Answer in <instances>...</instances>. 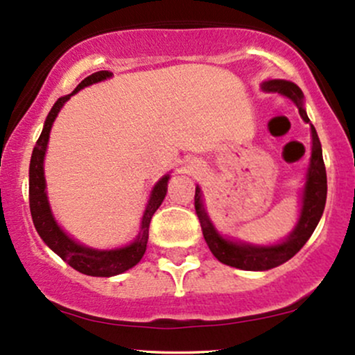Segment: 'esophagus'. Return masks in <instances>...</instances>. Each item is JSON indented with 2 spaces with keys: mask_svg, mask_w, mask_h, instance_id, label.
Returning <instances> with one entry per match:
<instances>
[{
  "mask_svg": "<svg viewBox=\"0 0 355 355\" xmlns=\"http://www.w3.org/2000/svg\"><path fill=\"white\" fill-rule=\"evenodd\" d=\"M189 170H190L191 173H197L198 172V164H195V162H190Z\"/></svg>",
  "mask_w": 355,
  "mask_h": 355,
  "instance_id": "34e87169",
  "label": "esophagus"
}]
</instances>
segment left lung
<instances>
[{
    "mask_svg": "<svg viewBox=\"0 0 355 355\" xmlns=\"http://www.w3.org/2000/svg\"><path fill=\"white\" fill-rule=\"evenodd\" d=\"M262 89L267 93H279L285 98L292 100L295 107L299 108L300 116L305 123L311 121L304 108V93L295 83L287 80H267L262 83ZM311 133L312 152L307 173H305L302 197H300L299 220H297L294 230L282 242L272 243V245H254V243L230 240L220 235L211 223L209 214H207L205 205H203L202 189L197 185V189H195V211L200 220L203 239H205L207 245L215 255V259L225 266L240 268V270H268V268L279 267L287 260H291L311 239L322 214H324L325 198H327V173H325L324 158H322L320 140L313 125H311Z\"/></svg>",
    "mask_w": 355,
    "mask_h": 355,
    "instance_id": "obj_1",
    "label": "left lung"
}]
</instances>
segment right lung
I'll return each mask as SVG.
<instances>
[{"label": "right lung", "mask_w": 355, "mask_h": 355, "mask_svg": "<svg viewBox=\"0 0 355 355\" xmlns=\"http://www.w3.org/2000/svg\"><path fill=\"white\" fill-rule=\"evenodd\" d=\"M112 71H96L89 75L76 87L70 95H64L56 100L53 108L48 113L46 120H44L43 132L36 141L33 153H31L30 162V210L31 218H33L35 229L38 232L43 242L55 252L56 255L61 257L68 266H71L75 270L81 272L85 275L92 277H113L118 274H123L128 268L135 267L144 257L146 250V242H148V227L150 220L153 214L157 211L158 207L164 202L166 195V185H168L170 175L166 173L153 185L152 193H150L148 203H146L144 217H141L140 232H138L137 239L128 245L120 248H110V250H98V248L87 247L83 243L76 242L75 239L70 237L61 227L58 225L48 202L46 195V180H44V155H46L48 140H50V132L53 121L58 116L60 110L63 105L71 98L75 93L85 87H89L98 81L112 78Z\"/></svg>", "instance_id": "1"}]
</instances>
